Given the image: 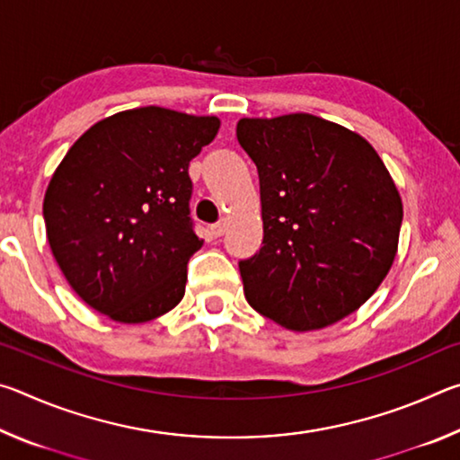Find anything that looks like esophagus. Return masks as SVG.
<instances>
[{
  "mask_svg": "<svg viewBox=\"0 0 460 460\" xmlns=\"http://www.w3.org/2000/svg\"><path fill=\"white\" fill-rule=\"evenodd\" d=\"M211 231H213V235L215 237H221V235H225V231H227V219H221V221H217L213 227H211Z\"/></svg>",
  "mask_w": 460,
  "mask_h": 460,
  "instance_id": "esophagus-1",
  "label": "esophagus"
}]
</instances>
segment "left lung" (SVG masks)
<instances>
[{"label":"left lung","mask_w":460,"mask_h":460,"mask_svg":"<svg viewBox=\"0 0 460 460\" xmlns=\"http://www.w3.org/2000/svg\"><path fill=\"white\" fill-rule=\"evenodd\" d=\"M258 166L263 241L239 261L260 314L314 331L359 308L398 253L402 199L373 146L310 113L239 119Z\"/></svg>","instance_id":"obj_1"}]
</instances>
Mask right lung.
<instances>
[{"label":"right lung","mask_w":460,"mask_h":460,"mask_svg":"<svg viewBox=\"0 0 460 460\" xmlns=\"http://www.w3.org/2000/svg\"><path fill=\"white\" fill-rule=\"evenodd\" d=\"M217 118L139 107L76 139L44 197L46 235L73 290L97 313L136 324L172 310L199 252L189 164Z\"/></svg>","instance_id":"add662e5"}]
</instances>
